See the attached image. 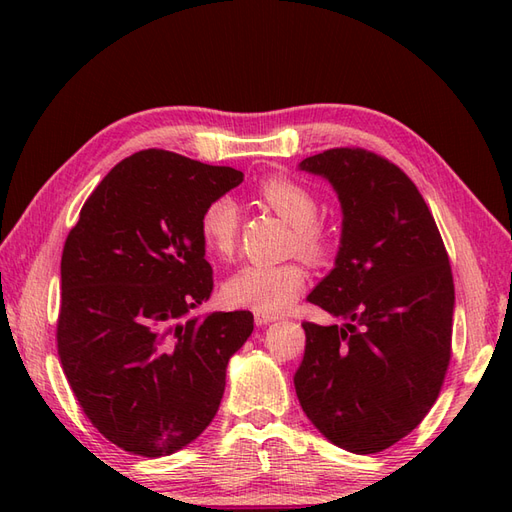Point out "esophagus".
Instances as JSON below:
<instances>
[{"label":"esophagus","mask_w":512,"mask_h":512,"mask_svg":"<svg viewBox=\"0 0 512 512\" xmlns=\"http://www.w3.org/2000/svg\"><path fill=\"white\" fill-rule=\"evenodd\" d=\"M254 320H256L258 327H265V324H271V322H275V320H280V316H275V314H262V312H256V314H254Z\"/></svg>","instance_id":"obj_1"}]
</instances>
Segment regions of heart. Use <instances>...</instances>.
I'll list each match as a JSON object with an SVG mask.
<instances>
[{
	"label": "heart",
	"mask_w": 512,
	"mask_h": 512,
	"mask_svg": "<svg viewBox=\"0 0 512 512\" xmlns=\"http://www.w3.org/2000/svg\"><path fill=\"white\" fill-rule=\"evenodd\" d=\"M260 198L286 220L294 230L292 245L309 260L327 256L329 241L318 220V200L303 183L288 177H269L260 183ZM200 239L207 252L228 258L239 239V207L232 198L220 196L211 200L200 215ZM307 282V271L301 262H250L232 273L224 284V297L230 305L254 309L262 314H280L299 297Z\"/></svg>",
	"instance_id": "obj_1"
}]
</instances>
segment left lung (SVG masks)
<instances>
[{"label": "left lung", "mask_w": 512, "mask_h": 512, "mask_svg": "<svg viewBox=\"0 0 512 512\" xmlns=\"http://www.w3.org/2000/svg\"><path fill=\"white\" fill-rule=\"evenodd\" d=\"M342 205L335 267L307 301L346 322H303L299 404L335 446L380 453L423 421L451 361L455 286L436 220L404 170L365 149L305 158Z\"/></svg>", "instance_id": "1"}]
</instances>
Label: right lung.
<instances>
[{
  "mask_svg": "<svg viewBox=\"0 0 512 512\" xmlns=\"http://www.w3.org/2000/svg\"><path fill=\"white\" fill-rule=\"evenodd\" d=\"M243 181L164 149L121 160L61 254L57 352L106 440L143 457L181 451L213 421L252 312L188 316L213 290L200 239L211 200Z\"/></svg>",
  "mask_w": 512,
  "mask_h": 512,
  "instance_id": "1",
  "label": "right lung"
}]
</instances>
